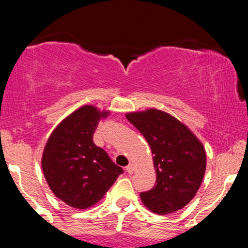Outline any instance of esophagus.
Returning a JSON list of instances; mask_svg holds the SVG:
<instances>
[{
    "label": "esophagus",
    "mask_w": 248,
    "mask_h": 248,
    "mask_svg": "<svg viewBox=\"0 0 248 248\" xmlns=\"http://www.w3.org/2000/svg\"><path fill=\"white\" fill-rule=\"evenodd\" d=\"M126 170H127L128 173H133L134 170H135V166H134L133 163H129V164H128V166L126 167Z\"/></svg>",
    "instance_id": "esophagus-1"
}]
</instances>
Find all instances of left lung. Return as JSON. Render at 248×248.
<instances>
[{"mask_svg": "<svg viewBox=\"0 0 248 248\" xmlns=\"http://www.w3.org/2000/svg\"><path fill=\"white\" fill-rule=\"evenodd\" d=\"M128 121L149 143L156 184L140 197L150 211L168 215L183 209L203 181L206 155L203 144L186 124L166 112L128 113Z\"/></svg>", "mask_w": 248, "mask_h": 248, "instance_id": "8db88e82", "label": "left lung"}]
</instances>
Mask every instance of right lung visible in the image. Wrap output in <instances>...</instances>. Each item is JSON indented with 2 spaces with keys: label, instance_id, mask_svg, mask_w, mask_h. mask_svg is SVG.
Listing matches in <instances>:
<instances>
[{
  "label": "right lung",
  "instance_id": "right-lung-1",
  "mask_svg": "<svg viewBox=\"0 0 248 248\" xmlns=\"http://www.w3.org/2000/svg\"><path fill=\"white\" fill-rule=\"evenodd\" d=\"M107 115L94 106L78 108L57 126L43 152L42 168L50 189L76 209L98 203L124 172L93 142L99 120Z\"/></svg>",
  "mask_w": 248,
  "mask_h": 248
}]
</instances>
